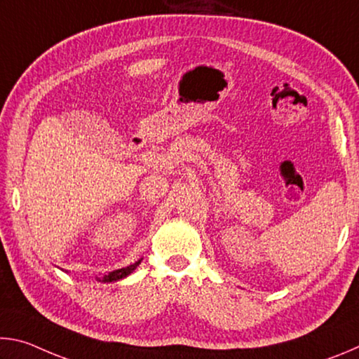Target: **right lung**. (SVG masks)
<instances>
[{
  "label": "right lung",
  "instance_id": "obj_1",
  "mask_svg": "<svg viewBox=\"0 0 359 359\" xmlns=\"http://www.w3.org/2000/svg\"><path fill=\"white\" fill-rule=\"evenodd\" d=\"M139 263H141V261H136L135 264H130V266H126V267H121V269H117V271L109 272L107 276L98 278V280H100V282H115V280H120V278H123V277H126V276H130L131 272L135 271L136 267L139 266Z\"/></svg>",
  "mask_w": 359,
  "mask_h": 359
}]
</instances>
